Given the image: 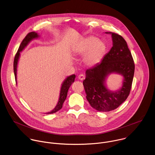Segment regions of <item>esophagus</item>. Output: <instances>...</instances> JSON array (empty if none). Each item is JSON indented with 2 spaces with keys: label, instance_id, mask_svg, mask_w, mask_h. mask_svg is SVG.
<instances>
[{
  "label": "esophagus",
  "instance_id": "1",
  "mask_svg": "<svg viewBox=\"0 0 155 155\" xmlns=\"http://www.w3.org/2000/svg\"><path fill=\"white\" fill-rule=\"evenodd\" d=\"M78 79H80V80H83L84 79L85 77H84V75L83 74H80V75H78Z\"/></svg>",
  "mask_w": 155,
  "mask_h": 155
}]
</instances>
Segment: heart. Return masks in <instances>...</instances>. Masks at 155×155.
<instances>
[{
    "label": "heart",
    "instance_id": "obj_1",
    "mask_svg": "<svg viewBox=\"0 0 155 155\" xmlns=\"http://www.w3.org/2000/svg\"><path fill=\"white\" fill-rule=\"evenodd\" d=\"M106 50V44L97 38L89 36L83 39L75 49V53L83 55L84 61L89 66H94L101 60Z\"/></svg>",
    "mask_w": 155,
    "mask_h": 155
}]
</instances>
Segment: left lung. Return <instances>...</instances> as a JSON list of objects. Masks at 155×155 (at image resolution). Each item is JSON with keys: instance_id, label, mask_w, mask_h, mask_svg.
<instances>
[{"instance_id": "left-lung-1", "label": "left lung", "mask_w": 155, "mask_h": 155, "mask_svg": "<svg viewBox=\"0 0 155 155\" xmlns=\"http://www.w3.org/2000/svg\"><path fill=\"white\" fill-rule=\"evenodd\" d=\"M111 33L113 46L105 55L101 63L86 72L83 84L86 98L91 107L100 112H109L118 107L130 94L135 72V63L132 54L124 38L115 32ZM116 72L125 78L120 90L111 92L104 84L107 75Z\"/></svg>"}]
</instances>
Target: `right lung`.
Wrapping results in <instances>:
<instances>
[{"instance_id":"1","label":"right lung","mask_w":155,"mask_h":155,"mask_svg":"<svg viewBox=\"0 0 155 155\" xmlns=\"http://www.w3.org/2000/svg\"><path fill=\"white\" fill-rule=\"evenodd\" d=\"M38 37V35L36 32H29L26 35V37L24 38V39L22 40L20 46L18 49V51H17V53L15 54V57H14V59L13 67H14V72L15 81H16V79H17V77H16L17 76L16 75L17 65L18 60V58H19V56H20V52L21 51L25 48V47H26V46L28 44V43L31 40H32L33 38H37ZM75 78V75H72L67 77V78L64 80V81L63 82V83L61 86V87L60 94V98H59L57 106H55V107L51 112L46 113L47 114L55 113L62 108L63 104L64 101H65V100L66 98L68 90H69L70 86H71V84L74 82Z\"/></svg>"}]
</instances>
